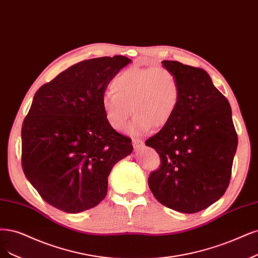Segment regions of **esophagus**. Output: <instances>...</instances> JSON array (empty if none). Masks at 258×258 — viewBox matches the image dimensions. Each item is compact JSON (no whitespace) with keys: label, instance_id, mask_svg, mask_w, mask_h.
Returning <instances> with one entry per match:
<instances>
[{"label":"esophagus","instance_id":"esophagus-1","mask_svg":"<svg viewBox=\"0 0 258 258\" xmlns=\"http://www.w3.org/2000/svg\"><path fill=\"white\" fill-rule=\"evenodd\" d=\"M132 144L136 150H140L144 145V142L140 139H132Z\"/></svg>","mask_w":258,"mask_h":258}]
</instances>
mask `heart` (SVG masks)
<instances>
[{
	"label": "heart",
	"instance_id": "obj_1",
	"mask_svg": "<svg viewBox=\"0 0 258 258\" xmlns=\"http://www.w3.org/2000/svg\"><path fill=\"white\" fill-rule=\"evenodd\" d=\"M112 91L114 95L102 98L104 117L114 130L120 131L132 112L130 135L164 127L174 116L180 97L177 79L163 67L127 69L113 80Z\"/></svg>",
	"mask_w": 258,
	"mask_h": 258
}]
</instances>
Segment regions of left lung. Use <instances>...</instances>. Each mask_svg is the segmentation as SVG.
<instances>
[{"label": "left lung", "instance_id": "1", "mask_svg": "<svg viewBox=\"0 0 258 258\" xmlns=\"http://www.w3.org/2000/svg\"><path fill=\"white\" fill-rule=\"evenodd\" d=\"M179 85L172 119L146 141L161 159L148 185L162 205L195 214L219 201L229 184L238 145L228 100L205 70L163 60Z\"/></svg>", "mask_w": 258, "mask_h": 258}]
</instances>
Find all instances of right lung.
<instances>
[{"label": "right lung", "mask_w": 258, "mask_h": 258, "mask_svg": "<svg viewBox=\"0 0 258 258\" xmlns=\"http://www.w3.org/2000/svg\"><path fill=\"white\" fill-rule=\"evenodd\" d=\"M129 63L121 55L80 61L35 94L22 125V168L53 207L78 214L98 205L113 166L132 153L102 110L106 87Z\"/></svg>", "instance_id": "obj_1"}]
</instances>
